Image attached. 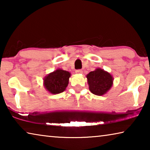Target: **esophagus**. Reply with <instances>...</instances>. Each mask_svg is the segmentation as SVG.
I'll return each instance as SVG.
<instances>
[{
    "label": "esophagus",
    "mask_w": 150,
    "mask_h": 150,
    "mask_svg": "<svg viewBox=\"0 0 150 150\" xmlns=\"http://www.w3.org/2000/svg\"><path fill=\"white\" fill-rule=\"evenodd\" d=\"M75 73H78V74H80V73H83V71L81 69H77L75 71Z\"/></svg>",
    "instance_id": "esophagus-1"
}]
</instances>
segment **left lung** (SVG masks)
Listing matches in <instances>:
<instances>
[{
	"mask_svg": "<svg viewBox=\"0 0 150 150\" xmlns=\"http://www.w3.org/2000/svg\"><path fill=\"white\" fill-rule=\"evenodd\" d=\"M91 92L96 95H103L111 88L113 78L110 73L103 69H96L87 75Z\"/></svg>",
	"mask_w": 150,
	"mask_h": 150,
	"instance_id": "8db88e82",
	"label": "left lung"
}]
</instances>
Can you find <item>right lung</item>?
I'll list each match as a JSON object with an SVG mask.
<instances>
[{
	"label": "right lung",
	"mask_w": 150,
	"mask_h": 150,
	"mask_svg": "<svg viewBox=\"0 0 150 150\" xmlns=\"http://www.w3.org/2000/svg\"><path fill=\"white\" fill-rule=\"evenodd\" d=\"M70 76V73L67 71L57 69L45 77V87L52 94L62 93L67 87Z\"/></svg>",
	"instance_id": "obj_1"
}]
</instances>
